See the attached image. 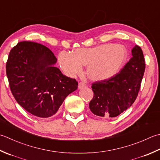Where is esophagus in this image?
Returning a JSON list of instances; mask_svg holds the SVG:
<instances>
[{"mask_svg":"<svg viewBox=\"0 0 160 160\" xmlns=\"http://www.w3.org/2000/svg\"><path fill=\"white\" fill-rule=\"evenodd\" d=\"M87 86V84H86V83L85 82H80V83H79V84H78V89H82V88H84V87H85Z\"/></svg>","mask_w":160,"mask_h":160,"instance_id":"34e87169","label":"esophagus"}]
</instances>
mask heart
Listing matches in <instances>:
<instances>
[{"label": "heart", "instance_id": "heart-1", "mask_svg": "<svg viewBox=\"0 0 160 160\" xmlns=\"http://www.w3.org/2000/svg\"><path fill=\"white\" fill-rule=\"evenodd\" d=\"M126 48L121 45L105 43L93 48H80L71 53L59 55L62 70L68 76L79 74L82 66H87V74L96 81L108 80L117 75L127 59Z\"/></svg>", "mask_w": 160, "mask_h": 160}]
</instances>
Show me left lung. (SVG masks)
Masks as SVG:
<instances>
[{
    "instance_id": "obj_1",
    "label": "left lung",
    "mask_w": 160,
    "mask_h": 160,
    "mask_svg": "<svg viewBox=\"0 0 160 160\" xmlns=\"http://www.w3.org/2000/svg\"><path fill=\"white\" fill-rule=\"evenodd\" d=\"M132 58L114 77L92 83L93 97L89 108L102 118L116 117L135 101L145 71V59L142 48L135 45Z\"/></svg>"
}]
</instances>
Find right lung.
Instances as JSON below:
<instances>
[{
  "mask_svg": "<svg viewBox=\"0 0 160 160\" xmlns=\"http://www.w3.org/2000/svg\"><path fill=\"white\" fill-rule=\"evenodd\" d=\"M57 58L41 43L18 42L6 63L9 88L17 102L31 114L48 118L58 112L68 94L78 88L76 79L53 66Z\"/></svg>",
  "mask_w": 160,
  "mask_h": 160,
  "instance_id": "add662e5",
  "label": "right lung"
}]
</instances>
